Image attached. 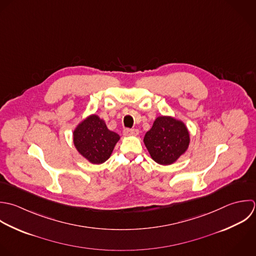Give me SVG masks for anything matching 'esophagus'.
<instances>
[{
  "label": "esophagus",
  "mask_w": 256,
  "mask_h": 256,
  "mask_svg": "<svg viewBox=\"0 0 256 256\" xmlns=\"http://www.w3.org/2000/svg\"><path fill=\"white\" fill-rule=\"evenodd\" d=\"M122 132L124 136H138L140 132L136 128H124Z\"/></svg>",
  "instance_id": "1"
}]
</instances>
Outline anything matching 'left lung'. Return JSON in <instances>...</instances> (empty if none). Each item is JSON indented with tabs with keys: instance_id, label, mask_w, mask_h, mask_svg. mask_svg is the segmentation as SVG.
Returning a JSON list of instances; mask_svg holds the SVG:
<instances>
[{
	"instance_id": "1",
	"label": "left lung",
	"mask_w": 256,
	"mask_h": 256,
	"mask_svg": "<svg viewBox=\"0 0 256 256\" xmlns=\"http://www.w3.org/2000/svg\"><path fill=\"white\" fill-rule=\"evenodd\" d=\"M190 142V132L186 124L182 120L166 116L156 118L144 138L152 158L162 166L176 162L186 152Z\"/></svg>"
}]
</instances>
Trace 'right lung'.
Listing matches in <instances>:
<instances>
[{
	"instance_id": "right-lung-1",
	"label": "right lung",
	"mask_w": 256,
	"mask_h": 256,
	"mask_svg": "<svg viewBox=\"0 0 256 256\" xmlns=\"http://www.w3.org/2000/svg\"><path fill=\"white\" fill-rule=\"evenodd\" d=\"M72 134L76 150L94 164H100L108 160L120 140V136L110 130L96 114H92L78 124Z\"/></svg>"
}]
</instances>
